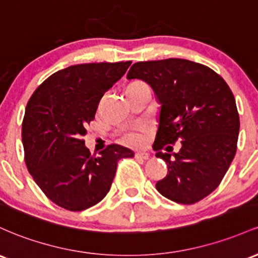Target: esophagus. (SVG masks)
<instances>
[{"label": "esophagus", "mask_w": 258, "mask_h": 258, "mask_svg": "<svg viewBox=\"0 0 258 258\" xmlns=\"http://www.w3.org/2000/svg\"><path fill=\"white\" fill-rule=\"evenodd\" d=\"M135 157L137 158V159H143V160L149 159V154H148V153H146V152H137L135 154Z\"/></svg>", "instance_id": "34e87169"}]
</instances>
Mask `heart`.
<instances>
[{
    "instance_id": "1",
    "label": "heart",
    "mask_w": 258,
    "mask_h": 258,
    "mask_svg": "<svg viewBox=\"0 0 258 258\" xmlns=\"http://www.w3.org/2000/svg\"><path fill=\"white\" fill-rule=\"evenodd\" d=\"M126 141L135 146H142L147 141V131L144 127H138L126 135Z\"/></svg>"
}]
</instances>
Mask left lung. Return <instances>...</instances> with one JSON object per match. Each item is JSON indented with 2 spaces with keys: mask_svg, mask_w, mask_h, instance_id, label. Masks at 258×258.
<instances>
[{
  "mask_svg": "<svg viewBox=\"0 0 258 258\" xmlns=\"http://www.w3.org/2000/svg\"><path fill=\"white\" fill-rule=\"evenodd\" d=\"M136 78L160 105L154 151L168 175L155 188L176 203L198 202L218 187L236 153L240 120L230 88L209 67L182 58L137 62L127 73ZM177 139L181 148L171 160L161 149Z\"/></svg>",
  "mask_w": 258,
  "mask_h": 258,
  "instance_id": "left-lung-1",
  "label": "left lung"
}]
</instances>
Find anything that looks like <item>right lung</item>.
<instances>
[{"instance_id":"obj_1","label":"right lung","mask_w":258,"mask_h":258,"mask_svg":"<svg viewBox=\"0 0 258 258\" xmlns=\"http://www.w3.org/2000/svg\"><path fill=\"white\" fill-rule=\"evenodd\" d=\"M130 64L70 66L51 75L28 101L22 126L27 168L47 198L62 208L78 212L97 205L111 187L117 160L135 157L118 144L92 157L82 140L101 97Z\"/></svg>"}]
</instances>
